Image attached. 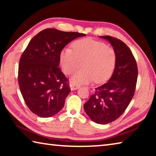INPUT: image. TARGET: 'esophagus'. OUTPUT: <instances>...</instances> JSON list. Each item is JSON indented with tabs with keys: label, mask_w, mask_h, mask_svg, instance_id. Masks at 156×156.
Returning a JSON list of instances; mask_svg holds the SVG:
<instances>
[{
	"label": "esophagus",
	"mask_w": 156,
	"mask_h": 156,
	"mask_svg": "<svg viewBox=\"0 0 156 156\" xmlns=\"http://www.w3.org/2000/svg\"><path fill=\"white\" fill-rule=\"evenodd\" d=\"M80 84H78L76 83H71L70 84L71 90H76V89H78V88H80Z\"/></svg>",
	"instance_id": "1"
}]
</instances>
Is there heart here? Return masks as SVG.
I'll use <instances>...</instances> for the list:
<instances>
[{
  "label": "heart",
  "instance_id": "1",
  "mask_svg": "<svg viewBox=\"0 0 156 156\" xmlns=\"http://www.w3.org/2000/svg\"><path fill=\"white\" fill-rule=\"evenodd\" d=\"M73 49L65 48L60 55L62 69L67 75L83 65L72 81L79 83H102L112 75L116 63V54L112 47L100 41L91 38L82 39L73 43ZM83 64H82L81 63Z\"/></svg>",
  "mask_w": 156,
  "mask_h": 156
}]
</instances>
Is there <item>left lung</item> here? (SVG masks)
I'll list each match as a JSON object with an SVG mask.
<instances>
[{
	"label": "left lung",
	"mask_w": 156,
	"mask_h": 156,
	"mask_svg": "<svg viewBox=\"0 0 156 156\" xmlns=\"http://www.w3.org/2000/svg\"><path fill=\"white\" fill-rule=\"evenodd\" d=\"M100 38L109 41L115 50V69L107 83L95 89L84 109L91 120L105 125L118 119L133 98L138 66L131 49L122 41L110 36Z\"/></svg>",
	"instance_id": "1"
}]
</instances>
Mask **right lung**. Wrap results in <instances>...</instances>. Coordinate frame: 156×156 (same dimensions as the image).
<instances>
[{"label":"right lung","instance_id":"obj_1","mask_svg":"<svg viewBox=\"0 0 156 156\" xmlns=\"http://www.w3.org/2000/svg\"><path fill=\"white\" fill-rule=\"evenodd\" d=\"M85 34L45 29L31 39L19 61L18 80L27 106L34 114L51 117L64 107L69 80L59 68L62 49Z\"/></svg>","mask_w":156,"mask_h":156}]
</instances>
